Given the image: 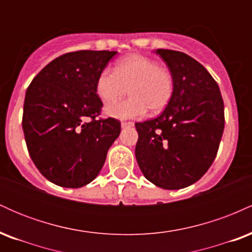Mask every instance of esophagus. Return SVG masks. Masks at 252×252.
<instances>
[{
  "mask_svg": "<svg viewBox=\"0 0 252 252\" xmlns=\"http://www.w3.org/2000/svg\"><path fill=\"white\" fill-rule=\"evenodd\" d=\"M134 126V123L132 122H122L121 123V126H122V128H128V126Z\"/></svg>",
  "mask_w": 252,
  "mask_h": 252,
  "instance_id": "1",
  "label": "esophagus"
}]
</instances>
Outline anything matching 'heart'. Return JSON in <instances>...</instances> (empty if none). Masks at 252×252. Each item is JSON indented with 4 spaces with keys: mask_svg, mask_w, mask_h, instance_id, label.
I'll return each mask as SVG.
<instances>
[{
    "mask_svg": "<svg viewBox=\"0 0 252 252\" xmlns=\"http://www.w3.org/2000/svg\"><path fill=\"white\" fill-rule=\"evenodd\" d=\"M130 92L128 99L110 104V117L140 118L150 110L158 114L168 105L174 94V78L168 68L152 58L131 54L115 63L114 71L103 70L96 80V92L104 103H110Z\"/></svg>",
    "mask_w": 252,
    "mask_h": 252,
    "instance_id": "b5f03b06",
    "label": "heart"
}]
</instances>
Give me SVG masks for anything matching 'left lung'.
<instances>
[{
  "instance_id": "obj_1",
  "label": "left lung",
  "mask_w": 252,
  "mask_h": 252,
  "mask_svg": "<svg viewBox=\"0 0 252 252\" xmlns=\"http://www.w3.org/2000/svg\"><path fill=\"white\" fill-rule=\"evenodd\" d=\"M174 78L162 114L135 123V155L147 180L164 189L194 184L215 161L224 131V102L209 71L182 52L156 50Z\"/></svg>"
}]
</instances>
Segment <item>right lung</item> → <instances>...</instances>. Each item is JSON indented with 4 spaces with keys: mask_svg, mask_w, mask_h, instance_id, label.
Returning <instances> with one entry per match:
<instances>
[{
    "mask_svg": "<svg viewBox=\"0 0 252 252\" xmlns=\"http://www.w3.org/2000/svg\"><path fill=\"white\" fill-rule=\"evenodd\" d=\"M115 51H77L46 65L26 92L22 116L31 158L47 180L78 189L98 175L120 121L98 118L96 80Z\"/></svg>",
    "mask_w": 252,
    "mask_h": 252,
    "instance_id": "right-lung-1",
    "label": "right lung"
}]
</instances>
